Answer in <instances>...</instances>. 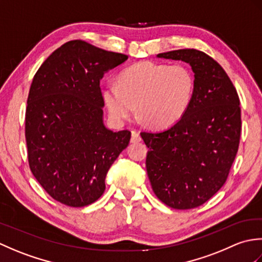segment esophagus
Listing matches in <instances>:
<instances>
[{"label": "esophagus", "instance_id": "obj_1", "mask_svg": "<svg viewBox=\"0 0 262 262\" xmlns=\"http://www.w3.org/2000/svg\"><path fill=\"white\" fill-rule=\"evenodd\" d=\"M142 138L140 136V134H138L137 132H132V138H130V142L132 143H138L141 142Z\"/></svg>", "mask_w": 262, "mask_h": 262}]
</instances>
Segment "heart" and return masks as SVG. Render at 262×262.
I'll return each mask as SVG.
<instances>
[{
	"label": "heart",
	"instance_id": "1",
	"mask_svg": "<svg viewBox=\"0 0 262 262\" xmlns=\"http://www.w3.org/2000/svg\"><path fill=\"white\" fill-rule=\"evenodd\" d=\"M194 88V76L186 65L143 62L122 71L118 82H109L103 99L116 120L129 119L138 105V117L144 124L166 128L185 116Z\"/></svg>",
	"mask_w": 262,
	"mask_h": 262
}]
</instances>
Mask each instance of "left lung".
<instances>
[{
	"instance_id": "1",
	"label": "left lung",
	"mask_w": 262,
	"mask_h": 262,
	"mask_svg": "<svg viewBox=\"0 0 262 262\" xmlns=\"http://www.w3.org/2000/svg\"><path fill=\"white\" fill-rule=\"evenodd\" d=\"M158 57L188 63L196 88L179 121L141 133L148 147L146 171L161 202L191 209L213 197L230 173L241 136L240 99L226 72L207 54L178 49Z\"/></svg>"
}]
</instances>
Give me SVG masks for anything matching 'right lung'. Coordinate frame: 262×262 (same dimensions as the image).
I'll return each mask as SVG.
<instances>
[{"label":"right lung","mask_w":262,"mask_h":262,"mask_svg":"<svg viewBox=\"0 0 262 262\" xmlns=\"http://www.w3.org/2000/svg\"><path fill=\"white\" fill-rule=\"evenodd\" d=\"M127 55L83 40L65 42L33 76L26 110L29 166L55 200L71 207L96 202L111 164L128 146L129 130L103 124L100 80Z\"/></svg>","instance_id":"obj_1"}]
</instances>
